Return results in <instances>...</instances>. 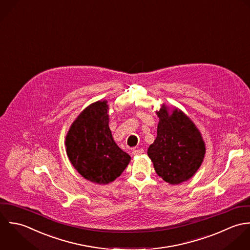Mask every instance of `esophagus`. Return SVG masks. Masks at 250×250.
<instances>
[{
    "label": "esophagus",
    "instance_id": "esophagus-1",
    "mask_svg": "<svg viewBox=\"0 0 250 250\" xmlns=\"http://www.w3.org/2000/svg\"><path fill=\"white\" fill-rule=\"evenodd\" d=\"M144 152V150L143 149H134V150H132V154L133 155H140V154H142Z\"/></svg>",
    "mask_w": 250,
    "mask_h": 250
}]
</instances>
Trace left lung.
<instances>
[{
	"mask_svg": "<svg viewBox=\"0 0 250 250\" xmlns=\"http://www.w3.org/2000/svg\"><path fill=\"white\" fill-rule=\"evenodd\" d=\"M159 118L157 136L148 149L156 174L170 185L189 180L199 169L206 152L199 129L180 109L171 114L162 104L156 111Z\"/></svg>",
	"mask_w": 250,
	"mask_h": 250,
	"instance_id": "obj_1",
	"label": "left lung"
}]
</instances>
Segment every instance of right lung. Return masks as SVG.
Listing matches in <instances>:
<instances>
[{
  "mask_svg": "<svg viewBox=\"0 0 250 250\" xmlns=\"http://www.w3.org/2000/svg\"><path fill=\"white\" fill-rule=\"evenodd\" d=\"M108 109L106 100L92 103L72 123L65 137L66 154L73 167L99 185L115 181L130 161L129 154L113 139Z\"/></svg>",
  "mask_w": 250,
  "mask_h": 250,
  "instance_id": "1",
  "label": "right lung"
}]
</instances>
